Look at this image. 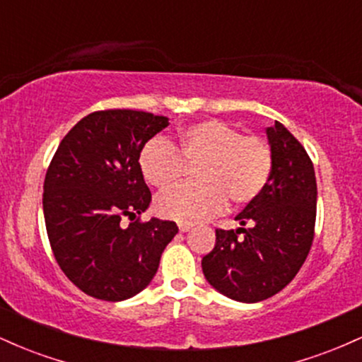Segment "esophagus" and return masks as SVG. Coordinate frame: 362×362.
I'll use <instances>...</instances> for the list:
<instances>
[{
	"label": "esophagus",
	"instance_id": "1",
	"mask_svg": "<svg viewBox=\"0 0 362 362\" xmlns=\"http://www.w3.org/2000/svg\"><path fill=\"white\" fill-rule=\"evenodd\" d=\"M178 230L189 231V230H192V224H190V223H178Z\"/></svg>",
	"mask_w": 362,
	"mask_h": 362
}]
</instances>
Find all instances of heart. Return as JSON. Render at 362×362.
Segmentation results:
<instances>
[{
	"mask_svg": "<svg viewBox=\"0 0 362 362\" xmlns=\"http://www.w3.org/2000/svg\"><path fill=\"white\" fill-rule=\"evenodd\" d=\"M187 165H197L199 184L178 185L160 195L156 211L163 218L195 223L219 214L228 199L250 204L269 184L272 149L260 136L243 134L223 120H199L178 131L175 143L149 139L138 156L139 172L149 185L170 189L184 177Z\"/></svg>",
	"mask_w": 362,
	"mask_h": 362,
	"instance_id": "b5f03b06",
	"label": "heart"
}]
</instances>
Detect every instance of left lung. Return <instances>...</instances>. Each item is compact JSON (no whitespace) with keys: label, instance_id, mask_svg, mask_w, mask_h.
Here are the masks:
<instances>
[{"label":"left lung","instance_id":"8db88e82","mask_svg":"<svg viewBox=\"0 0 362 362\" xmlns=\"http://www.w3.org/2000/svg\"><path fill=\"white\" fill-rule=\"evenodd\" d=\"M272 173L255 201L236 216L242 228L216 230L202 259L214 289L231 300L257 303L284 289L300 272L315 238L317 178L303 144L282 126L267 127Z\"/></svg>","mask_w":362,"mask_h":362}]
</instances>
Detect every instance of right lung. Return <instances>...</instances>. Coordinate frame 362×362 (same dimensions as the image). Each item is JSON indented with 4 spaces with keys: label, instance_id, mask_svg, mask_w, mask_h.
Wrapping results in <instances>:
<instances>
[{
    "label": "right lung",
    "instance_id": "1",
    "mask_svg": "<svg viewBox=\"0 0 362 362\" xmlns=\"http://www.w3.org/2000/svg\"><path fill=\"white\" fill-rule=\"evenodd\" d=\"M168 126L143 110L91 112L54 153L44 180V219L54 259L91 298L122 301L151 282L173 221H141L151 192L139 172L141 148ZM122 217L132 223L124 228Z\"/></svg>",
    "mask_w": 362,
    "mask_h": 362
}]
</instances>
